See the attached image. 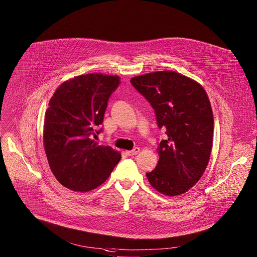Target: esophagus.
<instances>
[{"label": "esophagus", "mask_w": 257, "mask_h": 257, "mask_svg": "<svg viewBox=\"0 0 257 257\" xmlns=\"http://www.w3.org/2000/svg\"><path fill=\"white\" fill-rule=\"evenodd\" d=\"M140 153V148H134L132 151H127L126 152V155L128 156H134L136 154Z\"/></svg>", "instance_id": "34e87169"}]
</instances>
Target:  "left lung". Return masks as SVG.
Returning <instances> with one entry per match:
<instances>
[{
  "mask_svg": "<svg viewBox=\"0 0 257 257\" xmlns=\"http://www.w3.org/2000/svg\"><path fill=\"white\" fill-rule=\"evenodd\" d=\"M130 82L151 104L158 128L166 134L157 148L158 164L147 178L162 194H183L209 163L214 118L208 95L198 82L174 71L136 76Z\"/></svg>",
  "mask_w": 257,
  "mask_h": 257,
  "instance_id": "obj_1",
  "label": "left lung"
}]
</instances>
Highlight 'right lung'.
Masks as SVG:
<instances>
[{
	"label": "right lung",
	"instance_id": "obj_1",
	"mask_svg": "<svg viewBox=\"0 0 257 257\" xmlns=\"http://www.w3.org/2000/svg\"><path fill=\"white\" fill-rule=\"evenodd\" d=\"M118 76L91 73L63 82L45 112L43 142L56 179L73 191H90L104 183L121 160L110 147L94 139L102 132L110 95Z\"/></svg>",
	"mask_w": 257,
	"mask_h": 257
}]
</instances>
